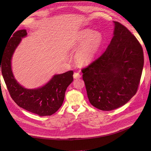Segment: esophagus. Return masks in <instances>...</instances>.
<instances>
[{
  "label": "esophagus",
  "mask_w": 151,
  "mask_h": 151,
  "mask_svg": "<svg viewBox=\"0 0 151 151\" xmlns=\"http://www.w3.org/2000/svg\"><path fill=\"white\" fill-rule=\"evenodd\" d=\"M73 76H74V79H79L81 77V75L79 74V72H74V75H73Z\"/></svg>",
  "instance_id": "obj_1"
}]
</instances>
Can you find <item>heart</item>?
<instances>
[{"instance_id":"1","label":"heart","mask_w":151,"mask_h":151,"mask_svg":"<svg viewBox=\"0 0 151 151\" xmlns=\"http://www.w3.org/2000/svg\"><path fill=\"white\" fill-rule=\"evenodd\" d=\"M103 43V36L98 31L89 29L81 30L72 36L69 46L78 49L75 58L81 65H87L93 61Z\"/></svg>"}]
</instances>
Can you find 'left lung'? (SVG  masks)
I'll use <instances>...</instances> for the list:
<instances>
[{"label":"left lung","mask_w":151,"mask_h":151,"mask_svg":"<svg viewBox=\"0 0 151 151\" xmlns=\"http://www.w3.org/2000/svg\"><path fill=\"white\" fill-rule=\"evenodd\" d=\"M110 44L82 69L90 103L103 111L125 104L137 91L144 66L142 47L125 26L114 21Z\"/></svg>","instance_id":"obj_1"}]
</instances>
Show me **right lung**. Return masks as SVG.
<instances>
[{"mask_svg": "<svg viewBox=\"0 0 151 151\" xmlns=\"http://www.w3.org/2000/svg\"><path fill=\"white\" fill-rule=\"evenodd\" d=\"M26 35V29L17 31L13 34L2 55H0V71L1 68L9 92L18 106L39 116H50L62 106L65 91L73 81L74 72L70 70L55 75L47 84L38 89H28L22 87L13 76L11 58L21 38Z\"/></svg>", "mask_w": 151, "mask_h": 151, "instance_id": "right-lung-1", "label": "right lung"}]
</instances>
